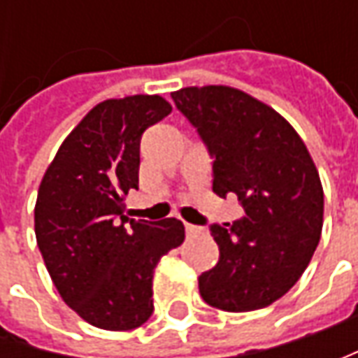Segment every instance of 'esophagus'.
I'll return each mask as SVG.
<instances>
[{
  "label": "esophagus",
  "mask_w": 358,
  "mask_h": 358,
  "mask_svg": "<svg viewBox=\"0 0 358 358\" xmlns=\"http://www.w3.org/2000/svg\"><path fill=\"white\" fill-rule=\"evenodd\" d=\"M185 231H187V235L191 237V235L203 233V227H199V225H191V223H185Z\"/></svg>",
  "instance_id": "esophagus-1"
}]
</instances>
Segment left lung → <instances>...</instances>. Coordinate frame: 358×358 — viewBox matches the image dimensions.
Masks as SVG:
<instances>
[{
  "label": "left lung",
  "mask_w": 358,
  "mask_h": 358,
  "mask_svg": "<svg viewBox=\"0 0 358 358\" xmlns=\"http://www.w3.org/2000/svg\"><path fill=\"white\" fill-rule=\"evenodd\" d=\"M213 157V191L245 215L211 225L219 263L199 277L207 305L268 307L303 275L323 229V185L303 139L275 109L227 85L171 93Z\"/></svg>",
  "instance_id": "left-lung-1"
}]
</instances>
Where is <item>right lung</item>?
Returning a JSON list of instances; mask_svg holds the SVG:
<instances>
[{
  "label": "right lung",
  "mask_w": 358,
  "mask_h": 358,
  "mask_svg": "<svg viewBox=\"0 0 358 358\" xmlns=\"http://www.w3.org/2000/svg\"><path fill=\"white\" fill-rule=\"evenodd\" d=\"M171 113L159 95L95 105L67 135L41 179L35 237L51 281L77 315L105 331H131L153 313V271L185 239L179 219H129L139 189V145Z\"/></svg>",
  "instance_id": "right-lung-1"
}]
</instances>
